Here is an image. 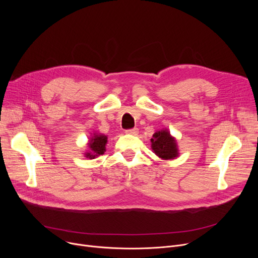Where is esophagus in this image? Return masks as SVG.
Here are the masks:
<instances>
[{
  "mask_svg": "<svg viewBox=\"0 0 258 258\" xmlns=\"http://www.w3.org/2000/svg\"><path fill=\"white\" fill-rule=\"evenodd\" d=\"M139 133V130L138 128H132V130H127L126 131V134H130V135H137Z\"/></svg>",
  "mask_w": 258,
  "mask_h": 258,
  "instance_id": "34e87169",
  "label": "esophagus"
}]
</instances>
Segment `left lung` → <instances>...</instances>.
Listing matches in <instances>:
<instances>
[{
	"instance_id": "left-lung-1",
	"label": "left lung",
	"mask_w": 258,
	"mask_h": 258,
	"mask_svg": "<svg viewBox=\"0 0 258 258\" xmlns=\"http://www.w3.org/2000/svg\"><path fill=\"white\" fill-rule=\"evenodd\" d=\"M153 152L163 160H173L179 157L177 140L172 137L167 128L156 132L151 139Z\"/></svg>"
}]
</instances>
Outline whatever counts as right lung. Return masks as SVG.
<instances>
[{"label": "right lung", "mask_w": 258, "mask_h": 258, "mask_svg": "<svg viewBox=\"0 0 258 258\" xmlns=\"http://www.w3.org/2000/svg\"><path fill=\"white\" fill-rule=\"evenodd\" d=\"M106 143L107 136L100 133H94L88 142L89 150L84 154L85 157L88 159H94L100 155H103L105 152Z\"/></svg>", "instance_id": "right-lung-1"}]
</instances>
